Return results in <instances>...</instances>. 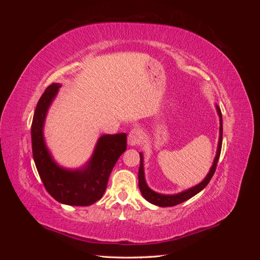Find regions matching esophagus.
I'll return each instance as SVG.
<instances>
[{
  "label": "esophagus",
  "mask_w": 260,
  "mask_h": 260,
  "mask_svg": "<svg viewBox=\"0 0 260 260\" xmlns=\"http://www.w3.org/2000/svg\"><path fill=\"white\" fill-rule=\"evenodd\" d=\"M141 139H142V135H141V131L138 128L132 129L128 136V144L131 146H135L140 143Z\"/></svg>",
  "instance_id": "obj_1"
}]
</instances>
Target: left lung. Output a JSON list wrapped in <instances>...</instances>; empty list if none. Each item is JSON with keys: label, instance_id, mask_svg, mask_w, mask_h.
Instances as JSON below:
<instances>
[{"label": "left lung", "instance_id": "obj_1", "mask_svg": "<svg viewBox=\"0 0 260 260\" xmlns=\"http://www.w3.org/2000/svg\"><path fill=\"white\" fill-rule=\"evenodd\" d=\"M217 112H218V116L220 118V129H219V142H218V148H217V154L214 159V164L208 172V175L206 176V178L204 179L202 182L198 185H195L191 188H188L186 191H183L178 194H174V195H166V194H159L156 193L153 190L149 188L145 182V177H144V167H143V155L142 153H140V168H139V187L140 191L142 193L143 198L149 202L154 204L156 206L159 207H170V206H176L178 204L183 203L187 200H190L191 198H193L194 195H196L198 193H200L204 187H205L208 183L210 179L214 176L215 171H216V167L217 164L219 160V156L220 153H221V145H222V114L221 111H220L219 106L216 105Z\"/></svg>", "mask_w": 260, "mask_h": 260}]
</instances>
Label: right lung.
<instances>
[{
    "mask_svg": "<svg viewBox=\"0 0 260 260\" xmlns=\"http://www.w3.org/2000/svg\"><path fill=\"white\" fill-rule=\"evenodd\" d=\"M59 88V83L49 85L37 104L31 124L34 160L45 190L53 199L66 205L89 206L103 196L109 175L127 148V135L102 136L91 159L81 169L59 167L52 158L43 137L46 113Z\"/></svg>",
    "mask_w": 260,
    "mask_h": 260,
    "instance_id": "1",
    "label": "right lung"
}]
</instances>
